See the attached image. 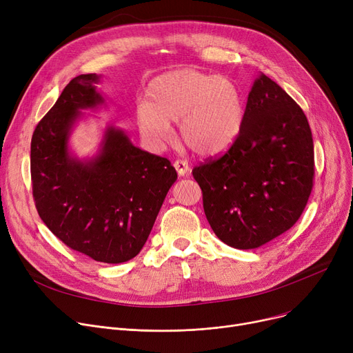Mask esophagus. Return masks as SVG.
<instances>
[{"mask_svg":"<svg viewBox=\"0 0 353 353\" xmlns=\"http://www.w3.org/2000/svg\"><path fill=\"white\" fill-rule=\"evenodd\" d=\"M173 165H174V169L177 170V174L179 176H184V174H188L189 173V163H188V160H181V159H177L174 163H173Z\"/></svg>","mask_w":353,"mask_h":353,"instance_id":"obj_1","label":"esophagus"}]
</instances>
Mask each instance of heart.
<instances>
[{"mask_svg":"<svg viewBox=\"0 0 353 353\" xmlns=\"http://www.w3.org/2000/svg\"><path fill=\"white\" fill-rule=\"evenodd\" d=\"M148 101L137 107L141 137L163 148L172 137L170 121H179L181 140L203 156H213L237 140L245 124L242 90L226 77L183 68L156 77Z\"/></svg>","mask_w":353,"mask_h":353,"instance_id":"b5f03b06","label":"heart"}]
</instances>
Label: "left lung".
<instances>
[{"label": "left lung", "instance_id": "8db88e82", "mask_svg": "<svg viewBox=\"0 0 353 353\" xmlns=\"http://www.w3.org/2000/svg\"><path fill=\"white\" fill-rule=\"evenodd\" d=\"M314 176L313 139L303 110L265 74L249 92L242 133L220 157L193 169L216 236L256 249L303 213Z\"/></svg>", "mask_w": 353, "mask_h": 353}]
</instances>
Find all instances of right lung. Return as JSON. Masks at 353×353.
<instances>
[{
	"mask_svg": "<svg viewBox=\"0 0 353 353\" xmlns=\"http://www.w3.org/2000/svg\"><path fill=\"white\" fill-rule=\"evenodd\" d=\"M97 74L72 79L31 139V181L37 212L64 245L103 263H123L143 249L167 192L177 179L172 163L133 145L107 127L91 160L68 150L81 110L104 103Z\"/></svg>",
	"mask_w": 353,
	"mask_h": 353,
	"instance_id": "add662e5",
	"label": "right lung"
}]
</instances>
